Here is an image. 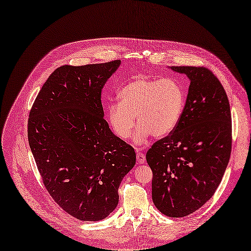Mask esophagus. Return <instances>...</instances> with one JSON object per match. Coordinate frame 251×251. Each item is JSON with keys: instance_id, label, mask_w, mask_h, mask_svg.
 Masks as SVG:
<instances>
[{"instance_id": "34e87169", "label": "esophagus", "mask_w": 251, "mask_h": 251, "mask_svg": "<svg viewBox=\"0 0 251 251\" xmlns=\"http://www.w3.org/2000/svg\"><path fill=\"white\" fill-rule=\"evenodd\" d=\"M136 160H137L139 164H144V163L146 162V156L143 154V152L138 151L137 155H136Z\"/></svg>"}]
</instances>
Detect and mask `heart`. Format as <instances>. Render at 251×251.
<instances>
[{"instance_id": "obj_1", "label": "heart", "mask_w": 251, "mask_h": 251, "mask_svg": "<svg viewBox=\"0 0 251 251\" xmlns=\"http://www.w3.org/2000/svg\"><path fill=\"white\" fill-rule=\"evenodd\" d=\"M118 100L119 103L107 107L108 123L120 138L126 139L136 116L140 126L134 143L141 144L151 135L167 136L176 128L186 105V92L173 79H136L122 87Z\"/></svg>"}]
</instances>
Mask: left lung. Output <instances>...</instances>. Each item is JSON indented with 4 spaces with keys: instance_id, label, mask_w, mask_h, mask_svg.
<instances>
[{
    "instance_id": "1",
    "label": "left lung",
    "mask_w": 251,
    "mask_h": 251,
    "mask_svg": "<svg viewBox=\"0 0 251 251\" xmlns=\"http://www.w3.org/2000/svg\"><path fill=\"white\" fill-rule=\"evenodd\" d=\"M187 75L180 121L147 152L151 199L169 217L187 216L208 201L222 181L232 150V121L223 85L206 68L171 67Z\"/></svg>"
}]
</instances>
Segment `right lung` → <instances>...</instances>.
<instances>
[{
    "instance_id": "1",
    "label": "right lung",
    "mask_w": 251,
    "mask_h": 251,
    "mask_svg": "<svg viewBox=\"0 0 251 251\" xmlns=\"http://www.w3.org/2000/svg\"><path fill=\"white\" fill-rule=\"evenodd\" d=\"M120 64L62 65L29 112L28 144L43 182L54 201L81 221H101L115 210L120 183L135 165L133 148L103 119L101 89Z\"/></svg>"
}]
</instances>
